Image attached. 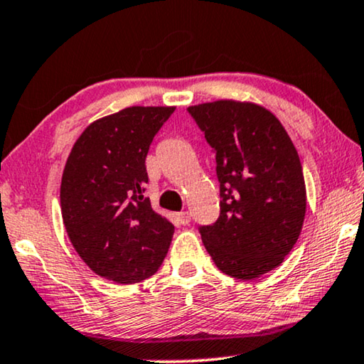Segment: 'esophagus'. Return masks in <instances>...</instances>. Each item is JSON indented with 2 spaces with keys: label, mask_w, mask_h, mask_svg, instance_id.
<instances>
[{
  "label": "esophagus",
  "mask_w": 364,
  "mask_h": 364,
  "mask_svg": "<svg viewBox=\"0 0 364 364\" xmlns=\"http://www.w3.org/2000/svg\"><path fill=\"white\" fill-rule=\"evenodd\" d=\"M177 218H178V222L182 223V225H188V223H191V213H188V212L177 213Z\"/></svg>",
  "instance_id": "esophagus-1"
}]
</instances>
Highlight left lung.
Segmentation results:
<instances>
[{
    "mask_svg": "<svg viewBox=\"0 0 364 364\" xmlns=\"http://www.w3.org/2000/svg\"><path fill=\"white\" fill-rule=\"evenodd\" d=\"M188 114L215 152L220 215L198 228L213 263L252 280L277 268L300 237L306 188L300 157L282 122L252 102L215 101Z\"/></svg>",
    "mask_w": 364,
    "mask_h": 364,
    "instance_id": "1",
    "label": "left lung"
}]
</instances>
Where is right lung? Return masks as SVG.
Wrapping results in <instances>:
<instances>
[{
  "label": "right lung",
  "instance_id": "right-lung-1",
  "mask_svg": "<svg viewBox=\"0 0 364 364\" xmlns=\"http://www.w3.org/2000/svg\"><path fill=\"white\" fill-rule=\"evenodd\" d=\"M176 107L132 106L86 127L69 154L61 212L79 257L99 277L137 283L154 275L171 247L173 225L144 197L146 157Z\"/></svg>",
  "mask_w": 364,
  "mask_h": 364
}]
</instances>
